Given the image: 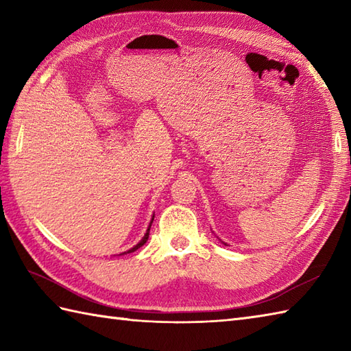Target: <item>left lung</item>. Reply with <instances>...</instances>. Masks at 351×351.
Here are the masks:
<instances>
[{
	"instance_id": "left-lung-1",
	"label": "left lung",
	"mask_w": 351,
	"mask_h": 351,
	"mask_svg": "<svg viewBox=\"0 0 351 351\" xmlns=\"http://www.w3.org/2000/svg\"><path fill=\"white\" fill-rule=\"evenodd\" d=\"M221 243H223V244H225V245H228V244H226V243H225V241H221Z\"/></svg>"
}]
</instances>
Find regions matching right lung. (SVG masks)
<instances>
[{
	"label": "right lung",
	"instance_id": "obj_1",
	"mask_svg": "<svg viewBox=\"0 0 351 351\" xmlns=\"http://www.w3.org/2000/svg\"><path fill=\"white\" fill-rule=\"evenodd\" d=\"M152 221H154V215H152V220H151V223H149V228H147V230H146V234H145V237L141 238V240L136 244V245H132L131 249H128L126 252H122V253H119V255H126V253H132V252H136L137 249H140L141 245H143L146 241H147V238H149V230H151V225H152Z\"/></svg>",
	"mask_w": 351,
	"mask_h": 351
}]
</instances>
